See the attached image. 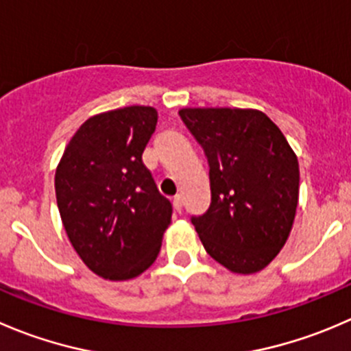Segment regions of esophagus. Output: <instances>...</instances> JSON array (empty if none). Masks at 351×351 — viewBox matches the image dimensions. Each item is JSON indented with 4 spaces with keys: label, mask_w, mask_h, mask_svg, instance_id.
<instances>
[{
    "label": "esophagus",
    "mask_w": 351,
    "mask_h": 351,
    "mask_svg": "<svg viewBox=\"0 0 351 351\" xmlns=\"http://www.w3.org/2000/svg\"><path fill=\"white\" fill-rule=\"evenodd\" d=\"M182 206H183V200H182V195H175L173 197V207H175L176 213H182Z\"/></svg>",
    "instance_id": "esophagus-1"
}]
</instances>
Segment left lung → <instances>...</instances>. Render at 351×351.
I'll use <instances>...</instances> for the list:
<instances>
[{"label":"left lung","mask_w":351,"mask_h":351,"mask_svg":"<svg viewBox=\"0 0 351 351\" xmlns=\"http://www.w3.org/2000/svg\"><path fill=\"white\" fill-rule=\"evenodd\" d=\"M178 114L209 162L210 206L192 217L204 248L231 273H258L293 228L297 154L258 110L183 108Z\"/></svg>","instance_id":"obj_1"}]
</instances>
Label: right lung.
Segmentation results:
<instances>
[{
  "mask_svg": "<svg viewBox=\"0 0 351 351\" xmlns=\"http://www.w3.org/2000/svg\"><path fill=\"white\" fill-rule=\"evenodd\" d=\"M156 123L151 106L94 114L58 162L54 190L68 240L104 280H132L149 269L171 223V204L142 162Z\"/></svg>",
  "mask_w": 351,
  "mask_h": 351,
  "instance_id": "right-lung-1",
  "label": "right lung"
}]
</instances>
